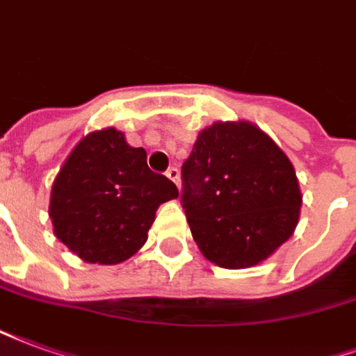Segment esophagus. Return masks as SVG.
<instances>
[{
	"mask_svg": "<svg viewBox=\"0 0 356 356\" xmlns=\"http://www.w3.org/2000/svg\"><path fill=\"white\" fill-rule=\"evenodd\" d=\"M167 178H170V180L175 181L176 186L180 188V170H178V168H176V167L168 168V170H167Z\"/></svg>",
	"mask_w": 356,
	"mask_h": 356,
	"instance_id": "esophagus-1",
	"label": "esophagus"
}]
</instances>
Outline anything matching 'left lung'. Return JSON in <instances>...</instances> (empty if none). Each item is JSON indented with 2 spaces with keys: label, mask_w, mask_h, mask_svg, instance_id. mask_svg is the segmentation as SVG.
Masks as SVG:
<instances>
[{
  "label": "left lung",
  "mask_w": 356,
  "mask_h": 356,
  "mask_svg": "<svg viewBox=\"0 0 356 356\" xmlns=\"http://www.w3.org/2000/svg\"><path fill=\"white\" fill-rule=\"evenodd\" d=\"M181 180L193 241L207 260L225 269L267 260L300 220L294 167L250 121H216L199 132Z\"/></svg>",
  "instance_id": "obj_1"
}]
</instances>
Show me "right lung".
Returning a JSON list of instances; mask_svg holds the SVG:
<instances>
[{"label":"right lung","instance_id":"right-lung-1","mask_svg":"<svg viewBox=\"0 0 356 356\" xmlns=\"http://www.w3.org/2000/svg\"><path fill=\"white\" fill-rule=\"evenodd\" d=\"M178 197L167 176L147 167L144 147L113 127L89 132L72 149L51 189L56 238L89 264L115 266L147 241L159 204Z\"/></svg>","mask_w":356,"mask_h":356}]
</instances>
